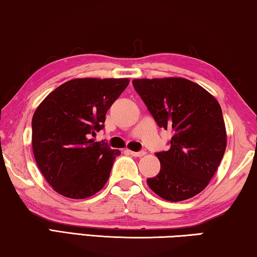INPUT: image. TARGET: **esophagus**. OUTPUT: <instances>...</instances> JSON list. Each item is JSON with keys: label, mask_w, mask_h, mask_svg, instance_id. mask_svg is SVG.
I'll return each mask as SVG.
<instances>
[{"label": "esophagus", "mask_w": 257, "mask_h": 257, "mask_svg": "<svg viewBox=\"0 0 257 257\" xmlns=\"http://www.w3.org/2000/svg\"><path fill=\"white\" fill-rule=\"evenodd\" d=\"M127 153L130 155H132L134 157H142L146 155V151H139V153H136V151H132V150H127Z\"/></svg>", "instance_id": "34e87169"}]
</instances>
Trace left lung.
Wrapping results in <instances>:
<instances>
[{"instance_id": "left-lung-1", "label": "left lung", "mask_w": 257, "mask_h": 257, "mask_svg": "<svg viewBox=\"0 0 257 257\" xmlns=\"http://www.w3.org/2000/svg\"><path fill=\"white\" fill-rule=\"evenodd\" d=\"M133 86L159 127L173 132L171 148L156 154L161 171L147 183L168 201L192 198L208 186L225 153L220 103L204 87L182 77L138 78Z\"/></svg>"}]
</instances>
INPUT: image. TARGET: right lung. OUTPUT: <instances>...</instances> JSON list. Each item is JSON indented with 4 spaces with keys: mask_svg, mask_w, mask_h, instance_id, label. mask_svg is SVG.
Segmentation results:
<instances>
[{
    "mask_svg": "<svg viewBox=\"0 0 257 257\" xmlns=\"http://www.w3.org/2000/svg\"><path fill=\"white\" fill-rule=\"evenodd\" d=\"M128 78H75L42 101L32 119V146L37 166L59 195L84 199L107 183L119 150L91 137L103 127L106 112Z\"/></svg>",
    "mask_w": 257,
    "mask_h": 257,
    "instance_id": "1",
    "label": "right lung"
}]
</instances>
